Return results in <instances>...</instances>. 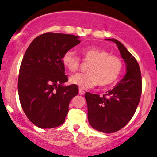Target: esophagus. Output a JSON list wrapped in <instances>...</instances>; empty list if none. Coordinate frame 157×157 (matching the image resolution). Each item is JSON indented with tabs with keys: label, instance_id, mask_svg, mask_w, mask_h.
<instances>
[{
	"label": "esophagus",
	"instance_id": "34e87169",
	"mask_svg": "<svg viewBox=\"0 0 157 157\" xmlns=\"http://www.w3.org/2000/svg\"><path fill=\"white\" fill-rule=\"evenodd\" d=\"M85 93V92L83 91V90H82V89H79V94H80V95H83Z\"/></svg>",
	"mask_w": 157,
	"mask_h": 157
}]
</instances>
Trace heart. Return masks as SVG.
<instances>
[{
  "label": "heart",
  "instance_id": "heart-1",
  "mask_svg": "<svg viewBox=\"0 0 157 157\" xmlns=\"http://www.w3.org/2000/svg\"><path fill=\"white\" fill-rule=\"evenodd\" d=\"M83 59L90 62L86 74H74L70 77V82L83 89L92 88L99 83L105 86L115 81L122 70V62L118 57L112 55L107 51L95 46L80 49ZM62 63L68 71L74 72L80 67V61L74 52L69 50L64 54Z\"/></svg>",
  "mask_w": 157,
  "mask_h": 157
}]
</instances>
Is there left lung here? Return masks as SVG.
<instances>
[{
  "instance_id": "obj_1",
  "label": "left lung",
  "mask_w": 157,
  "mask_h": 157,
  "mask_svg": "<svg viewBox=\"0 0 157 157\" xmlns=\"http://www.w3.org/2000/svg\"><path fill=\"white\" fill-rule=\"evenodd\" d=\"M115 42L126 64V74L122 79L100 96L89 92L85 93L88 109V121L91 127L100 132L114 133L124 128L131 119L140 102L142 80L140 67L119 41L105 39Z\"/></svg>"
}]
</instances>
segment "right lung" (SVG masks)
<instances>
[{"label": "right lung", "instance_id": "obj_1", "mask_svg": "<svg viewBox=\"0 0 157 157\" xmlns=\"http://www.w3.org/2000/svg\"><path fill=\"white\" fill-rule=\"evenodd\" d=\"M79 36L46 33L36 37L24 54L18 77V93L23 112L40 128L61 125L71 99L78 94L68 80L62 63L67 51L80 42Z\"/></svg>", "mask_w": 157, "mask_h": 157}]
</instances>
